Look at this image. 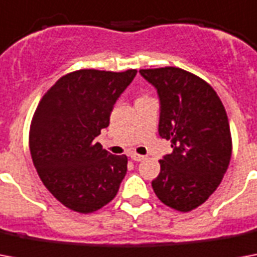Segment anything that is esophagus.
Segmentation results:
<instances>
[{"label": "esophagus", "instance_id": "34e87169", "mask_svg": "<svg viewBox=\"0 0 257 257\" xmlns=\"http://www.w3.org/2000/svg\"><path fill=\"white\" fill-rule=\"evenodd\" d=\"M131 159H132L133 161H143L145 157L141 156V155H137V153H131Z\"/></svg>", "mask_w": 257, "mask_h": 257}]
</instances>
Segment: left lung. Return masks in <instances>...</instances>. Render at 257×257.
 <instances>
[{
    "label": "left lung",
    "instance_id": "left-lung-1",
    "mask_svg": "<svg viewBox=\"0 0 257 257\" xmlns=\"http://www.w3.org/2000/svg\"><path fill=\"white\" fill-rule=\"evenodd\" d=\"M140 74L156 88L159 135L173 148L160 160L153 191L165 205L189 212L207 201L228 169L232 139L227 112L213 88L187 70L167 66Z\"/></svg>",
    "mask_w": 257,
    "mask_h": 257
}]
</instances>
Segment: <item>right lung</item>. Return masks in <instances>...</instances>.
<instances>
[{
  "label": "right lung",
  "mask_w": 257,
  "mask_h": 257,
  "mask_svg": "<svg viewBox=\"0 0 257 257\" xmlns=\"http://www.w3.org/2000/svg\"><path fill=\"white\" fill-rule=\"evenodd\" d=\"M136 69H81L62 76L40 101L30 124L29 148L46 189L80 213L112 201L126 175L128 159L94 143L109 125L117 98Z\"/></svg>",
  "instance_id": "add662e5"
}]
</instances>
